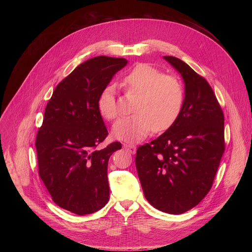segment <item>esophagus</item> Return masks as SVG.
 Returning <instances> with one entry per match:
<instances>
[{
	"instance_id": "34e87169",
	"label": "esophagus",
	"mask_w": 252,
	"mask_h": 252,
	"mask_svg": "<svg viewBox=\"0 0 252 252\" xmlns=\"http://www.w3.org/2000/svg\"><path fill=\"white\" fill-rule=\"evenodd\" d=\"M124 148L126 150H127L132 155L135 154V152H136V148L134 145H132V143H124Z\"/></svg>"
}]
</instances>
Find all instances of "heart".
Returning a JSON list of instances; mask_svg holds the SVG:
<instances>
[{"instance_id":"1","label":"heart","mask_w":252,"mask_h":252,"mask_svg":"<svg viewBox=\"0 0 252 252\" xmlns=\"http://www.w3.org/2000/svg\"><path fill=\"white\" fill-rule=\"evenodd\" d=\"M124 87L129 94H136L129 117L119 120L113 126L115 138L136 142L155 131L167 129L177 119L184 103V89L175 77L149 63H137L124 78ZM99 114L107 121L118 116L116 91L106 87L98 96Z\"/></svg>"}]
</instances>
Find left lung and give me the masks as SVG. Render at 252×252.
I'll list each match as a JSON object with an SVG mask.
<instances>
[{
  "label": "left lung",
  "mask_w": 252,
  "mask_h": 252,
  "mask_svg": "<svg viewBox=\"0 0 252 252\" xmlns=\"http://www.w3.org/2000/svg\"><path fill=\"white\" fill-rule=\"evenodd\" d=\"M185 83L182 111L157 139L138 147L135 165L148 201L181 214L211 189L224 153V117L206 80L184 61L164 56Z\"/></svg>",
  "instance_id": "8db88e82"
}]
</instances>
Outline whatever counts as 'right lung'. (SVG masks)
Masks as SVG:
<instances>
[{
    "mask_svg": "<svg viewBox=\"0 0 252 252\" xmlns=\"http://www.w3.org/2000/svg\"><path fill=\"white\" fill-rule=\"evenodd\" d=\"M126 63L99 56L78 65L55 89L35 138L39 174L52 199L78 215L95 212L109 201L107 163L122 143L97 149L109 134L97 99Z\"/></svg>",
    "mask_w": 252,
    "mask_h": 252,
    "instance_id": "add662e5",
    "label": "right lung"
}]
</instances>
